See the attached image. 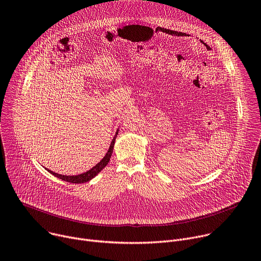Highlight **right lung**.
<instances>
[{
    "instance_id": "obj_1",
    "label": "right lung",
    "mask_w": 261,
    "mask_h": 261,
    "mask_svg": "<svg viewBox=\"0 0 261 261\" xmlns=\"http://www.w3.org/2000/svg\"><path fill=\"white\" fill-rule=\"evenodd\" d=\"M117 134H118V130L116 132V134H115V136H114V138H113V140H112V142H111V144H110L109 150H108V152L106 153V155L103 156V159H102L98 164H96L92 169H90L89 171H87V172H85V173H82V174H80V175H75V176H66V175H60V174H58V173H55V172H52V171H50V170H47L46 168H45V169H46L50 174H52L54 176H56L57 178L62 179L63 181H66V182L75 183V184H76V183H85V182H88V181H90L92 178H94L103 168H105V167L108 165V163H109V161H110V159H111L112 152H113V148H114V144H115V140H116Z\"/></svg>"
}]
</instances>
